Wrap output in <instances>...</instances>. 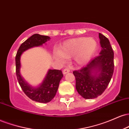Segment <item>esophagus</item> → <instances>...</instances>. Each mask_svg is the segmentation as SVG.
<instances>
[{"label":"esophagus","mask_w":129,"mask_h":129,"mask_svg":"<svg viewBox=\"0 0 129 129\" xmlns=\"http://www.w3.org/2000/svg\"><path fill=\"white\" fill-rule=\"evenodd\" d=\"M70 69H69V68H66L65 69H63V75H66V74H67V73H69V72H70Z\"/></svg>","instance_id":"esophagus-1"}]
</instances>
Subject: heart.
<instances>
[{
	"instance_id": "heart-1",
	"label": "heart",
	"mask_w": 129,
	"mask_h": 129,
	"mask_svg": "<svg viewBox=\"0 0 129 129\" xmlns=\"http://www.w3.org/2000/svg\"><path fill=\"white\" fill-rule=\"evenodd\" d=\"M98 48V43L92 38H74L67 40L59 46L58 51H54L53 56L59 62L65 58L74 57L75 61L79 65L88 62L94 55Z\"/></svg>"
}]
</instances>
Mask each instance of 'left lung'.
<instances>
[{"mask_svg": "<svg viewBox=\"0 0 129 129\" xmlns=\"http://www.w3.org/2000/svg\"><path fill=\"white\" fill-rule=\"evenodd\" d=\"M101 50L100 55L82 69L73 72L77 91L85 99H94L106 89L114 71V53L109 39L99 33Z\"/></svg>", "mask_w": 129, "mask_h": 129, "instance_id": "left-lung-1", "label": "left lung"}]
</instances>
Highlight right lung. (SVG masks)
<instances>
[{"label":"right lung","instance_id":"1","mask_svg":"<svg viewBox=\"0 0 129 129\" xmlns=\"http://www.w3.org/2000/svg\"><path fill=\"white\" fill-rule=\"evenodd\" d=\"M50 38L39 34H35L20 45L16 56V73L19 85L25 94L29 98L36 102L47 103L51 101L55 96L60 79L63 77L62 71L59 70H49L42 83L37 88L29 85L20 76V56L25 50L33 47L42 45Z\"/></svg>","mask_w":129,"mask_h":129}]
</instances>
